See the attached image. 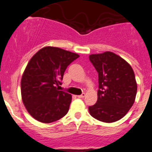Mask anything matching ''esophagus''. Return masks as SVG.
I'll list each match as a JSON object with an SVG mask.
<instances>
[{"label": "esophagus", "mask_w": 152, "mask_h": 152, "mask_svg": "<svg viewBox=\"0 0 152 152\" xmlns=\"http://www.w3.org/2000/svg\"><path fill=\"white\" fill-rule=\"evenodd\" d=\"M85 96H86V94H82L81 95H78L77 96V97L78 98H84L85 97Z\"/></svg>", "instance_id": "esophagus-1"}]
</instances>
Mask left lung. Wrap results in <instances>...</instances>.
<instances>
[{"mask_svg":"<svg viewBox=\"0 0 152 152\" xmlns=\"http://www.w3.org/2000/svg\"><path fill=\"white\" fill-rule=\"evenodd\" d=\"M90 60L98 72L97 101L89 107L90 115L105 123L119 121L134 103L137 83L133 69L111 52L92 54Z\"/></svg>","mask_w":152,"mask_h":152,"instance_id":"obj_1","label":"left lung"}]
</instances>
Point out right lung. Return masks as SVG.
<instances>
[{
    "label": "right lung",
    "instance_id": "obj_1",
    "mask_svg": "<svg viewBox=\"0 0 152 152\" xmlns=\"http://www.w3.org/2000/svg\"><path fill=\"white\" fill-rule=\"evenodd\" d=\"M80 56L60 48L46 46L31 58L21 77L23 104L30 115L42 123L61 119L69 111L71 94L59 90L65 70Z\"/></svg>",
    "mask_w": 152,
    "mask_h": 152
}]
</instances>
